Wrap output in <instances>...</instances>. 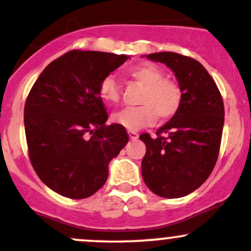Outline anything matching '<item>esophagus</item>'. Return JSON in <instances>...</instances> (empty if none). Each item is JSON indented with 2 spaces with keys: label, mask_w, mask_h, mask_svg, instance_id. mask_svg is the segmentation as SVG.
<instances>
[{
  "label": "esophagus",
  "mask_w": 251,
  "mask_h": 251,
  "mask_svg": "<svg viewBox=\"0 0 251 251\" xmlns=\"http://www.w3.org/2000/svg\"><path fill=\"white\" fill-rule=\"evenodd\" d=\"M129 138L130 140H136L139 138V134L136 131H129Z\"/></svg>",
  "instance_id": "esophagus-1"
}]
</instances>
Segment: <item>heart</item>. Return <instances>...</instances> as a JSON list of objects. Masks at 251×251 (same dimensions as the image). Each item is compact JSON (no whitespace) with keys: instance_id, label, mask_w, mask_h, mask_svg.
Wrapping results in <instances>:
<instances>
[{"instance_id":"obj_1","label":"heart","mask_w":251,"mask_h":251,"mask_svg":"<svg viewBox=\"0 0 251 251\" xmlns=\"http://www.w3.org/2000/svg\"><path fill=\"white\" fill-rule=\"evenodd\" d=\"M129 76L144 86L141 106L126 107L112 116V121L129 131L152 126L157 117L170 120L177 115L183 102L179 84L165 78V73L152 64H140L129 72ZM100 98L106 103H116L121 98V86L113 75H107L99 86Z\"/></svg>"}]
</instances>
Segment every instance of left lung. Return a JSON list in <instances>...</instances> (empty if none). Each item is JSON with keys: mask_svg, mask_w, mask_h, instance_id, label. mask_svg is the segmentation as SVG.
Masks as SVG:
<instances>
[{"mask_svg": "<svg viewBox=\"0 0 251 251\" xmlns=\"http://www.w3.org/2000/svg\"><path fill=\"white\" fill-rule=\"evenodd\" d=\"M146 58L165 63L177 78L183 102L177 115L139 138L146 145L141 161L143 179L156 195L182 198L197 190L216 165L225 123V106L209 72L192 57L157 52Z\"/></svg>", "mask_w": 251, "mask_h": 251, "instance_id": "obj_1", "label": "left lung"}]
</instances>
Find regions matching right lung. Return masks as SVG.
<instances>
[{"instance_id": "obj_1", "label": "right lung", "mask_w": 251, "mask_h": 251, "mask_svg": "<svg viewBox=\"0 0 251 251\" xmlns=\"http://www.w3.org/2000/svg\"><path fill=\"white\" fill-rule=\"evenodd\" d=\"M129 58L73 50L52 61L34 83L24 107L29 158L53 192L85 199L106 183L108 163L128 143L108 116L99 86Z\"/></svg>"}]
</instances>
